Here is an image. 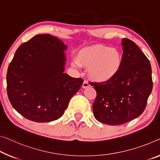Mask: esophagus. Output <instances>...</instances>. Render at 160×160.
Returning <instances> with one entry per match:
<instances>
[{"label": "esophagus", "instance_id": "esophagus-1", "mask_svg": "<svg viewBox=\"0 0 160 160\" xmlns=\"http://www.w3.org/2000/svg\"><path fill=\"white\" fill-rule=\"evenodd\" d=\"M90 87V84L89 83H88L87 82H83V84H82V87L83 88H88V87Z\"/></svg>", "mask_w": 160, "mask_h": 160}]
</instances>
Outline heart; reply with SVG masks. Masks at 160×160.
<instances>
[{"instance_id":"heart-1","label":"heart","mask_w":160,"mask_h":160,"mask_svg":"<svg viewBox=\"0 0 160 160\" xmlns=\"http://www.w3.org/2000/svg\"><path fill=\"white\" fill-rule=\"evenodd\" d=\"M122 61V54L119 49L97 45L79 51L73 65L88 68V74L93 81L107 82L119 73Z\"/></svg>"}]
</instances>
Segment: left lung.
<instances>
[{
    "mask_svg": "<svg viewBox=\"0 0 160 160\" xmlns=\"http://www.w3.org/2000/svg\"><path fill=\"white\" fill-rule=\"evenodd\" d=\"M122 65L119 72L107 82L94 83L97 98L93 104L96 119L119 125L140 116L145 109L153 83L148 58L133 41L122 40Z\"/></svg>",
    "mask_w": 160,
    "mask_h": 160,
    "instance_id": "8db88e82",
    "label": "left lung"
}]
</instances>
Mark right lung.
Returning a JSON list of instances; mask_svg holds the SVG:
<instances>
[{
	"instance_id": "obj_1",
	"label": "right lung",
	"mask_w": 160,
	"mask_h": 160,
	"mask_svg": "<svg viewBox=\"0 0 160 160\" xmlns=\"http://www.w3.org/2000/svg\"><path fill=\"white\" fill-rule=\"evenodd\" d=\"M67 46L50 34L36 35L19 46L7 72V93L19 114L36 122L62 116L82 78L64 73Z\"/></svg>"
}]
</instances>
